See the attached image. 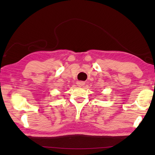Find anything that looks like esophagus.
Instances as JSON below:
<instances>
[{
	"mask_svg": "<svg viewBox=\"0 0 155 155\" xmlns=\"http://www.w3.org/2000/svg\"><path fill=\"white\" fill-rule=\"evenodd\" d=\"M77 84L78 86H79V87H83V86L85 85V83L83 82V81H78Z\"/></svg>",
	"mask_w": 155,
	"mask_h": 155,
	"instance_id": "obj_1",
	"label": "esophagus"
}]
</instances>
